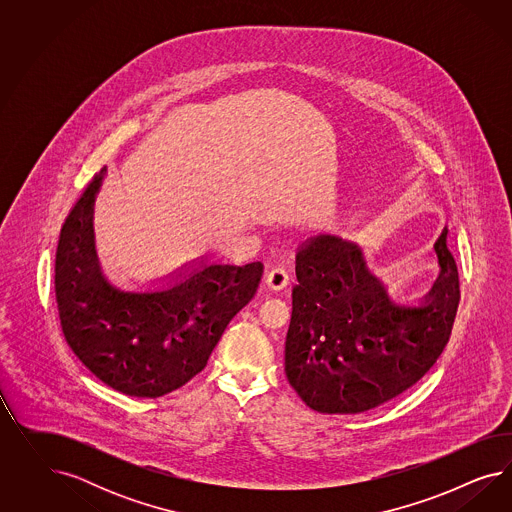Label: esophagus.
I'll use <instances>...</instances> for the list:
<instances>
[{"label":"esophagus","mask_w":512,"mask_h":512,"mask_svg":"<svg viewBox=\"0 0 512 512\" xmlns=\"http://www.w3.org/2000/svg\"><path fill=\"white\" fill-rule=\"evenodd\" d=\"M264 283H266V287H268L270 291L278 293V291H283V289L287 287L289 276H287V272H285L283 268H272V270L266 274Z\"/></svg>","instance_id":"esophagus-1"}]
</instances>
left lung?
Segmentation results:
<instances>
[{
	"label": "left lung",
	"instance_id": "8db88e82",
	"mask_svg": "<svg viewBox=\"0 0 512 512\" xmlns=\"http://www.w3.org/2000/svg\"><path fill=\"white\" fill-rule=\"evenodd\" d=\"M434 249L441 270L417 306L392 302L357 244L321 234L298 249L285 373L313 411H370L413 387L434 366L460 302L447 231Z\"/></svg>",
	"mask_w": 512,
	"mask_h": 512
}]
</instances>
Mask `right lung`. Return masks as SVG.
Here are the masks:
<instances>
[{"label": "right lung", "mask_w": 512, "mask_h": 512, "mask_svg": "<svg viewBox=\"0 0 512 512\" xmlns=\"http://www.w3.org/2000/svg\"><path fill=\"white\" fill-rule=\"evenodd\" d=\"M101 180L86 187L60 233L54 287L63 336L105 385L159 398L204 370L231 319L257 293L263 264L189 263L155 291L112 285L93 234Z\"/></svg>", "instance_id": "right-lung-1"}]
</instances>
